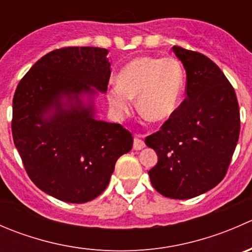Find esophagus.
<instances>
[{
	"label": "esophagus",
	"instance_id": "esophagus-1",
	"mask_svg": "<svg viewBox=\"0 0 252 252\" xmlns=\"http://www.w3.org/2000/svg\"><path fill=\"white\" fill-rule=\"evenodd\" d=\"M133 147H134V150H142L145 147L144 140H141V139H139V138H135L134 139Z\"/></svg>",
	"mask_w": 252,
	"mask_h": 252
}]
</instances>
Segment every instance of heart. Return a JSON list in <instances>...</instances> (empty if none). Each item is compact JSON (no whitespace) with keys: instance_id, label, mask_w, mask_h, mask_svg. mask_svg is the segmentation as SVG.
Masks as SVG:
<instances>
[{"instance_id":"heart-1","label":"heart","mask_w":252,"mask_h":252,"mask_svg":"<svg viewBox=\"0 0 252 252\" xmlns=\"http://www.w3.org/2000/svg\"><path fill=\"white\" fill-rule=\"evenodd\" d=\"M184 86L182 64L172 57H138L126 63L117 75V85L107 93L108 103L118 114L133 108L145 119L162 123L171 118L179 106Z\"/></svg>"}]
</instances>
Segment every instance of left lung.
I'll list each match as a JSON object with an SVG mask.
<instances>
[{
    "mask_svg": "<svg viewBox=\"0 0 252 252\" xmlns=\"http://www.w3.org/2000/svg\"><path fill=\"white\" fill-rule=\"evenodd\" d=\"M187 72V98L145 139L158 156L149 171L151 184L166 197L187 200L220 184L229 167L240 133L235 91L206 56L174 46Z\"/></svg>",
    "mask_w": 252,
    "mask_h": 252,
    "instance_id": "left-lung-1",
    "label": "left lung"
}]
</instances>
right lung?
<instances>
[{
	"label": "right lung",
	"instance_id": "right-lung-1",
	"mask_svg": "<svg viewBox=\"0 0 252 252\" xmlns=\"http://www.w3.org/2000/svg\"><path fill=\"white\" fill-rule=\"evenodd\" d=\"M107 53L100 47L51 51L14 94L12 134L25 171L39 189L61 201L97 197L117 159L133 146L121 124L96 119L95 97L107 91L111 75Z\"/></svg>",
	"mask_w": 252,
	"mask_h": 252
}]
</instances>
